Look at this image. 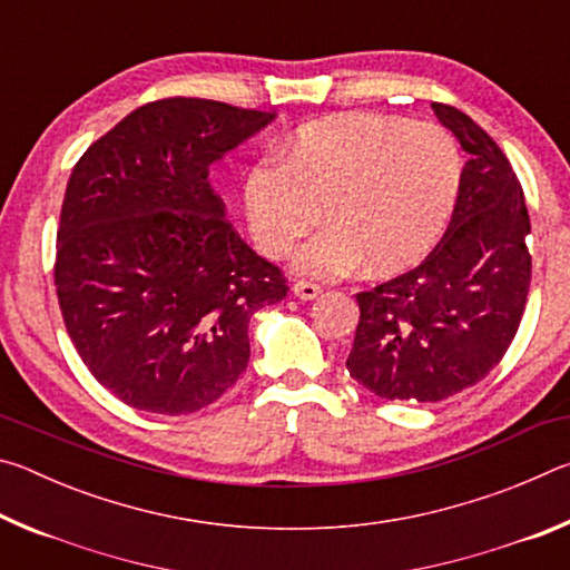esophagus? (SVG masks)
Segmentation results:
<instances>
[{
	"label": "esophagus",
	"instance_id": "obj_1",
	"mask_svg": "<svg viewBox=\"0 0 570 570\" xmlns=\"http://www.w3.org/2000/svg\"><path fill=\"white\" fill-rule=\"evenodd\" d=\"M292 292H294V296L304 298V302H312V298H316V296L322 294V286L320 284H312V282H296Z\"/></svg>",
	"mask_w": 570,
	"mask_h": 570
}]
</instances>
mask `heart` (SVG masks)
<instances>
[{"label":"heart","mask_w":570,"mask_h":570,"mask_svg":"<svg viewBox=\"0 0 570 570\" xmlns=\"http://www.w3.org/2000/svg\"><path fill=\"white\" fill-rule=\"evenodd\" d=\"M284 158L246 173L244 208L258 248L282 258L324 216L296 254V272L336 278L366 264L397 274L430 254L455 214L462 153L435 122L344 112L308 122Z\"/></svg>","instance_id":"1"}]
</instances>
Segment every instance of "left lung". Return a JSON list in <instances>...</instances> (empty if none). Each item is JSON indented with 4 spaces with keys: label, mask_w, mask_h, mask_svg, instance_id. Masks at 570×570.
Segmentation results:
<instances>
[{
    "label": "left lung",
    "mask_w": 570,
    "mask_h": 570,
    "mask_svg": "<svg viewBox=\"0 0 570 570\" xmlns=\"http://www.w3.org/2000/svg\"><path fill=\"white\" fill-rule=\"evenodd\" d=\"M438 120L470 160L440 244L420 266L356 294L360 324L346 370L384 400L440 402L503 360L530 288V218L498 142L452 105Z\"/></svg>",
    "instance_id": "obj_1"
}]
</instances>
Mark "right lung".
Here are the masks:
<instances>
[{"label":"right lung","instance_id":"1","mask_svg":"<svg viewBox=\"0 0 570 570\" xmlns=\"http://www.w3.org/2000/svg\"><path fill=\"white\" fill-rule=\"evenodd\" d=\"M274 118L156 100L75 163L57 228V298L85 366L135 410L190 414L224 397L248 364L250 316L288 292L208 183L216 160Z\"/></svg>","mask_w":570,"mask_h":570}]
</instances>
